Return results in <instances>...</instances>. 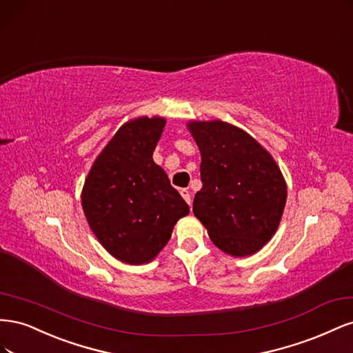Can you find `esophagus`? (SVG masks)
<instances>
[{"instance_id":"34e87169","label":"esophagus","mask_w":353,"mask_h":353,"mask_svg":"<svg viewBox=\"0 0 353 353\" xmlns=\"http://www.w3.org/2000/svg\"><path fill=\"white\" fill-rule=\"evenodd\" d=\"M181 196L184 197V200L188 203V205H191V194H190V191H188L187 188H183V190H181Z\"/></svg>"}]
</instances>
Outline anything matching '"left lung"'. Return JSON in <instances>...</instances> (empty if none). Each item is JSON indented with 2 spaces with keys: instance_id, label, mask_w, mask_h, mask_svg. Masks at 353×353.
I'll list each match as a JSON object with an SVG mask.
<instances>
[{
  "instance_id": "1",
  "label": "left lung",
  "mask_w": 353,
  "mask_h": 353,
  "mask_svg": "<svg viewBox=\"0 0 353 353\" xmlns=\"http://www.w3.org/2000/svg\"><path fill=\"white\" fill-rule=\"evenodd\" d=\"M200 148L194 215L210 240L234 256L256 253L279 227L287 199L281 170L265 148L222 121L191 122Z\"/></svg>"
}]
</instances>
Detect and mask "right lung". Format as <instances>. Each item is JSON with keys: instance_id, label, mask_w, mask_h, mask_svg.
Listing matches in <instances>:
<instances>
[{"instance_id": "1", "label": "right lung", "mask_w": 353, "mask_h": 353, "mask_svg": "<svg viewBox=\"0 0 353 353\" xmlns=\"http://www.w3.org/2000/svg\"><path fill=\"white\" fill-rule=\"evenodd\" d=\"M163 126L162 117L125 123L95 160L82 191L95 237L116 259L131 265L150 262L190 212L153 160Z\"/></svg>"}]
</instances>
